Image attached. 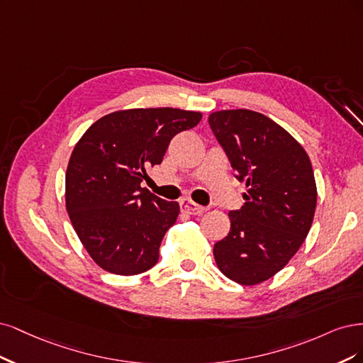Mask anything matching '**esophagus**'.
Masks as SVG:
<instances>
[{
    "instance_id": "1",
    "label": "esophagus",
    "mask_w": 363,
    "mask_h": 363,
    "mask_svg": "<svg viewBox=\"0 0 363 363\" xmlns=\"http://www.w3.org/2000/svg\"><path fill=\"white\" fill-rule=\"evenodd\" d=\"M181 209H182L184 213L190 214V216H201V214H203L206 211L205 206L197 205L196 202L191 201V199H182V201H181Z\"/></svg>"
}]
</instances>
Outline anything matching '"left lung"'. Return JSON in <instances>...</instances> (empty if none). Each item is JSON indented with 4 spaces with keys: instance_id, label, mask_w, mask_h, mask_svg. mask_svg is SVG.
Instances as JSON below:
<instances>
[{
    "instance_id": "left-lung-1",
    "label": "left lung",
    "mask_w": 363,
    "mask_h": 363,
    "mask_svg": "<svg viewBox=\"0 0 363 363\" xmlns=\"http://www.w3.org/2000/svg\"><path fill=\"white\" fill-rule=\"evenodd\" d=\"M245 203L230 211V230L216 242L220 272L240 285L265 282L306 240L317 208V184L306 150L282 126L252 110L209 114Z\"/></svg>"
}]
</instances>
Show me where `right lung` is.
Returning <instances> with one entry per match:
<instances>
[{"instance_id": "1", "label": "right lung", "mask_w": 363, "mask_h": 363, "mask_svg": "<svg viewBox=\"0 0 363 363\" xmlns=\"http://www.w3.org/2000/svg\"><path fill=\"white\" fill-rule=\"evenodd\" d=\"M201 119L199 111L170 107L119 110L78 140L66 170V209L81 244L102 270L134 276L158 262L179 203L162 201L142 181L161 164L170 140Z\"/></svg>"}]
</instances>
